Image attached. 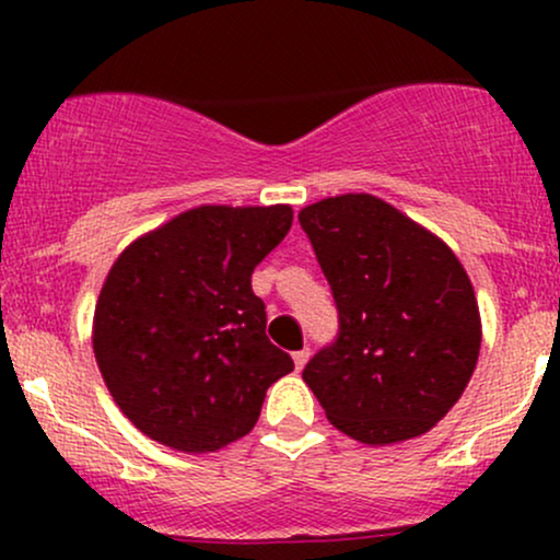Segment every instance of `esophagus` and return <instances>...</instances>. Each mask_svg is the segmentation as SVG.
I'll return each instance as SVG.
<instances>
[{"instance_id":"obj_1","label":"esophagus","mask_w":560,"mask_h":560,"mask_svg":"<svg viewBox=\"0 0 560 560\" xmlns=\"http://www.w3.org/2000/svg\"><path fill=\"white\" fill-rule=\"evenodd\" d=\"M292 358H294V369L302 371V369H305V363L311 361V350H307V347H302V350L294 352Z\"/></svg>"}]
</instances>
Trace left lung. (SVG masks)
Instances as JSON below:
<instances>
[{"mask_svg": "<svg viewBox=\"0 0 560 560\" xmlns=\"http://www.w3.org/2000/svg\"><path fill=\"white\" fill-rule=\"evenodd\" d=\"M339 311L337 342L302 371L339 432L365 445L427 434L464 395L481 316L440 236L374 195L300 210Z\"/></svg>", "mask_w": 560, "mask_h": 560, "instance_id": "8db88e82", "label": "left lung"}]
</instances>
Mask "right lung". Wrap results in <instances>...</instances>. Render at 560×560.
Returning a JSON list of instances; mask_svg holds the SVG:
<instances>
[{
    "mask_svg": "<svg viewBox=\"0 0 560 560\" xmlns=\"http://www.w3.org/2000/svg\"><path fill=\"white\" fill-rule=\"evenodd\" d=\"M289 205H199L133 240L100 289L92 347L115 405L141 434L215 453L258 423L294 369L266 337L253 271L292 226Z\"/></svg>",
    "mask_w": 560,
    "mask_h": 560,
    "instance_id": "right-lung-1",
    "label": "right lung"
}]
</instances>
